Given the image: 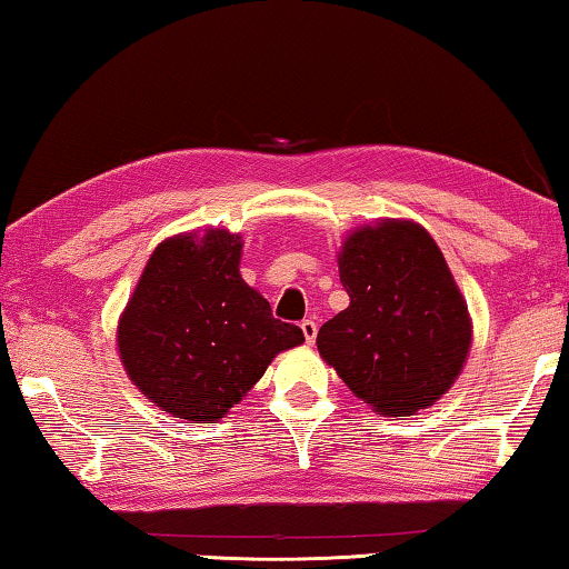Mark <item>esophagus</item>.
<instances>
[{
	"mask_svg": "<svg viewBox=\"0 0 569 569\" xmlns=\"http://www.w3.org/2000/svg\"><path fill=\"white\" fill-rule=\"evenodd\" d=\"M302 335H305V342L312 345L317 340V322L315 320H305L302 325Z\"/></svg>",
	"mask_w": 569,
	"mask_h": 569,
	"instance_id": "esophagus-1",
	"label": "esophagus"
}]
</instances>
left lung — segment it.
<instances>
[{
  "mask_svg": "<svg viewBox=\"0 0 569 569\" xmlns=\"http://www.w3.org/2000/svg\"><path fill=\"white\" fill-rule=\"evenodd\" d=\"M350 307L320 327L317 350L377 415L410 417L450 390L472 347V317L432 234L377 219L337 252Z\"/></svg>",
  "mask_w": 569,
  "mask_h": 569,
  "instance_id": "obj_1",
  "label": "left lung"
}]
</instances>
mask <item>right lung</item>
I'll return each mask as SVG.
<instances>
[{"instance_id":"add662e5","label":"right lung","mask_w":569,"mask_h":569,"mask_svg":"<svg viewBox=\"0 0 569 569\" xmlns=\"http://www.w3.org/2000/svg\"><path fill=\"white\" fill-rule=\"evenodd\" d=\"M242 244V234L219 227L167 237L119 315L127 377L179 420L219 422L279 352L305 342L239 274Z\"/></svg>"}]
</instances>
